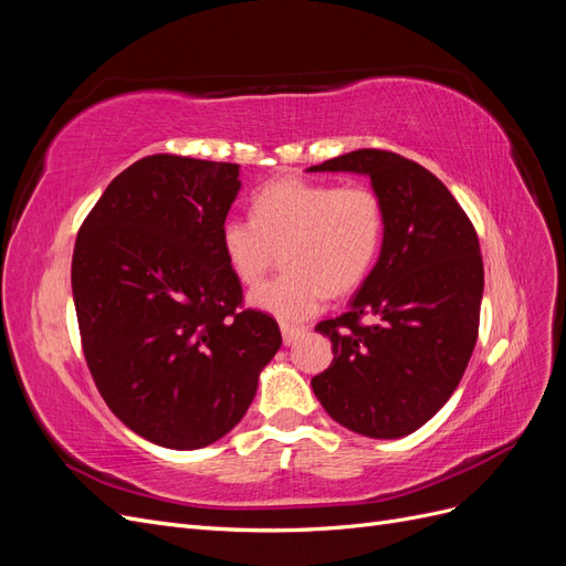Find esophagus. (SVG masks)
Masks as SVG:
<instances>
[{"label": "esophagus", "mask_w": 566, "mask_h": 566, "mask_svg": "<svg viewBox=\"0 0 566 566\" xmlns=\"http://www.w3.org/2000/svg\"><path fill=\"white\" fill-rule=\"evenodd\" d=\"M281 333H283V342H285V345H293V342H295L300 335H304V328H302V325H287V323H283V325H281Z\"/></svg>", "instance_id": "1"}]
</instances>
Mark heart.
<instances>
[{
	"instance_id": "heart-1",
	"label": "heart",
	"mask_w": 566,
	"mask_h": 566,
	"mask_svg": "<svg viewBox=\"0 0 566 566\" xmlns=\"http://www.w3.org/2000/svg\"><path fill=\"white\" fill-rule=\"evenodd\" d=\"M385 205L370 186H337L285 177L252 198V217H229L219 231L233 276L256 285L276 264V279L250 293V304L281 323L314 316L328 290L349 293L373 269L385 238Z\"/></svg>"
}]
</instances>
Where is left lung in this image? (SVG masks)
Here are the masks:
<instances>
[{"label":"left lung","mask_w":566,"mask_h":566,"mask_svg":"<svg viewBox=\"0 0 566 566\" xmlns=\"http://www.w3.org/2000/svg\"><path fill=\"white\" fill-rule=\"evenodd\" d=\"M310 169L368 175L387 217L380 260L349 310L316 325L335 356L312 389L347 430L406 437L451 399L476 345V231L449 188L399 153L361 148Z\"/></svg>","instance_id":"1"}]
</instances>
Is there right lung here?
I'll use <instances>...</instances> for the list:
<instances>
[{"instance_id":"add662e5","label":"right lung","mask_w":566,"mask_h":566,"mask_svg":"<svg viewBox=\"0 0 566 566\" xmlns=\"http://www.w3.org/2000/svg\"><path fill=\"white\" fill-rule=\"evenodd\" d=\"M238 167L146 156L108 184L77 231L84 361L113 413L165 449L231 432L283 342L276 318L245 310L221 252Z\"/></svg>"}]
</instances>
